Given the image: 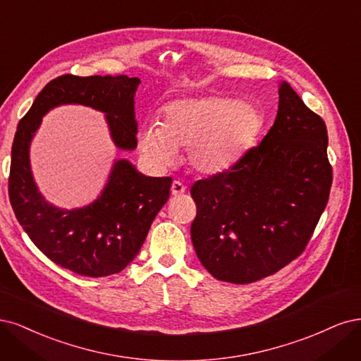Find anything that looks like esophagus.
Segmentation results:
<instances>
[{
    "label": "esophagus",
    "instance_id": "esophagus-1",
    "mask_svg": "<svg viewBox=\"0 0 361 361\" xmlns=\"http://www.w3.org/2000/svg\"><path fill=\"white\" fill-rule=\"evenodd\" d=\"M185 192V188L180 183V181H173L171 185V193L172 196H180Z\"/></svg>",
    "mask_w": 361,
    "mask_h": 361
}]
</instances>
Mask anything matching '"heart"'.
<instances>
[{
    "label": "heart",
    "mask_w": 361,
    "mask_h": 361,
    "mask_svg": "<svg viewBox=\"0 0 361 361\" xmlns=\"http://www.w3.org/2000/svg\"><path fill=\"white\" fill-rule=\"evenodd\" d=\"M265 127L262 111L226 96L185 97L161 109V121H148L139 130V148L148 164L166 169L176 164L178 147L201 176H217L247 154Z\"/></svg>",
    "instance_id": "b5f03b06"
}]
</instances>
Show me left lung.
Wrapping results in <instances>:
<instances>
[{
    "mask_svg": "<svg viewBox=\"0 0 361 361\" xmlns=\"http://www.w3.org/2000/svg\"><path fill=\"white\" fill-rule=\"evenodd\" d=\"M327 127L286 80L261 144L235 166L196 181L190 237L197 259L219 281L252 283L305 250L329 201Z\"/></svg>",
    "mask_w": 361,
    "mask_h": 361,
    "instance_id": "8db88e82",
    "label": "left lung"
}]
</instances>
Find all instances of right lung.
Returning a JSON list of instances; mask_svg holds the SVG:
<instances>
[{
    "label": "right lung",
    "mask_w": 361,
    "mask_h": 361,
    "mask_svg": "<svg viewBox=\"0 0 361 361\" xmlns=\"http://www.w3.org/2000/svg\"><path fill=\"white\" fill-rule=\"evenodd\" d=\"M139 78L64 75L46 85L18 124L8 178V195L18 222L51 261L80 276L102 277L129 265L169 197V177H147L127 159H115L100 195L88 205L56 207L34 180L30 148L42 118L63 104H80L104 114L114 145H137L135 94Z\"/></svg>",
    "instance_id": "right-lung-1"
}]
</instances>
